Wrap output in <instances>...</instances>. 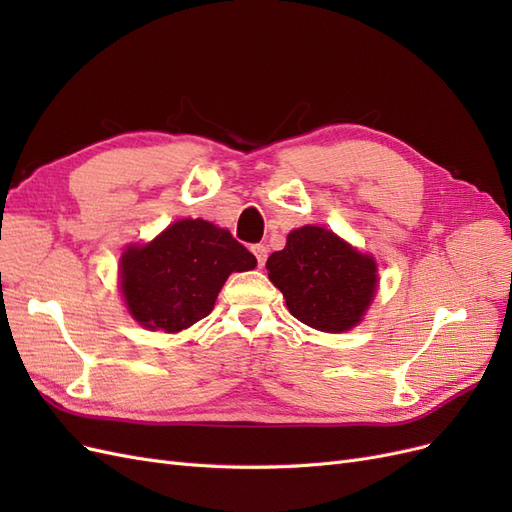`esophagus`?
I'll return each mask as SVG.
<instances>
[{"label":"esophagus","mask_w":512,"mask_h":512,"mask_svg":"<svg viewBox=\"0 0 512 512\" xmlns=\"http://www.w3.org/2000/svg\"><path fill=\"white\" fill-rule=\"evenodd\" d=\"M252 252H254V256H256V262H258V267H265V262H267V256H269V250H267V245H262V243H258V245H252Z\"/></svg>","instance_id":"esophagus-1"}]
</instances>
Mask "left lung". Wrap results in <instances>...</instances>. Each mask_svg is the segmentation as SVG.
I'll return each instance as SVG.
<instances>
[{"label": "left lung", "instance_id": "left-lung-1", "mask_svg": "<svg viewBox=\"0 0 512 512\" xmlns=\"http://www.w3.org/2000/svg\"><path fill=\"white\" fill-rule=\"evenodd\" d=\"M267 271L290 314L327 333H342L361 322L378 282L374 258L318 226L292 230L284 250L269 256Z\"/></svg>", "mask_w": 512, "mask_h": 512}]
</instances>
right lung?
<instances>
[{
  "label": "right lung",
  "instance_id": "add662e5",
  "mask_svg": "<svg viewBox=\"0 0 512 512\" xmlns=\"http://www.w3.org/2000/svg\"><path fill=\"white\" fill-rule=\"evenodd\" d=\"M256 258L228 230L205 220H181L121 258V290L130 314L151 331L177 333L205 318L232 271Z\"/></svg>",
  "mask_w": 512,
  "mask_h": 512
}]
</instances>
